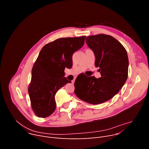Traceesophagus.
Listing matches in <instances>:
<instances>
[{
    "instance_id": "34e87169",
    "label": "esophagus",
    "mask_w": 149,
    "mask_h": 149,
    "mask_svg": "<svg viewBox=\"0 0 149 149\" xmlns=\"http://www.w3.org/2000/svg\"><path fill=\"white\" fill-rule=\"evenodd\" d=\"M74 82H75V80H72V84H74Z\"/></svg>"
}]
</instances>
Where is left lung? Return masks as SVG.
Segmentation results:
<instances>
[{"label":"left lung","instance_id":"8db88e82","mask_svg":"<svg viewBox=\"0 0 149 149\" xmlns=\"http://www.w3.org/2000/svg\"><path fill=\"white\" fill-rule=\"evenodd\" d=\"M86 40L94 53L101 77H77L74 93L81 100L96 105L110 100L121 89L128 77L129 59L124 47L110 35H93Z\"/></svg>","mask_w":149,"mask_h":149}]
</instances>
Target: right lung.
I'll return each mask as SVG.
<instances>
[{"mask_svg":"<svg viewBox=\"0 0 149 149\" xmlns=\"http://www.w3.org/2000/svg\"><path fill=\"white\" fill-rule=\"evenodd\" d=\"M86 37L59 38L40 50L28 87L31 107L38 117H47L55 110L56 93L71 82L64 77L65 68L72 67V55L84 45Z\"/></svg>","mask_w":149,"mask_h":149,"instance_id":"obj_1","label":"right lung"}]
</instances>
